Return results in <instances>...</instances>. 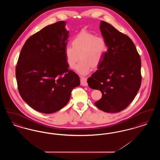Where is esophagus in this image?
<instances>
[{
    "mask_svg": "<svg viewBox=\"0 0 160 160\" xmlns=\"http://www.w3.org/2000/svg\"><path fill=\"white\" fill-rule=\"evenodd\" d=\"M81 84L83 86H88V82H87V78L85 77H81L80 79Z\"/></svg>",
    "mask_w": 160,
    "mask_h": 160,
    "instance_id": "1",
    "label": "esophagus"
}]
</instances>
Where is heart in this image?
<instances>
[{
    "label": "heart",
    "mask_w": 160,
    "mask_h": 160,
    "mask_svg": "<svg viewBox=\"0 0 160 160\" xmlns=\"http://www.w3.org/2000/svg\"><path fill=\"white\" fill-rule=\"evenodd\" d=\"M71 46L65 48V56L70 68H74L77 62L76 70L82 75L90 72L92 67L97 68L103 61L108 47L104 38L97 37L88 32H82L76 35L71 41Z\"/></svg>",
    "instance_id": "1"
}]
</instances>
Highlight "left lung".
<instances>
[{"label":"left lung","mask_w":160,"mask_h":160,"mask_svg":"<svg viewBox=\"0 0 160 160\" xmlns=\"http://www.w3.org/2000/svg\"><path fill=\"white\" fill-rule=\"evenodd\" d=\"M100 30L108 50L88 83L102 93L95 106L107 113H117L129 106L140 88L141 59L128 36L104 21H101Z\"/></svg>","instance_id":"obj_1"}]
</instances>
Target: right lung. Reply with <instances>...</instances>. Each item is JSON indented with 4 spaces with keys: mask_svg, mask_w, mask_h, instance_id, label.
Masks as SVG:
<instances>
[{
    "mask_svg": "<svg viewBox=\"0 0 160 160\" xmlns=\"http://www.w3.org/2000/svg\"><path fill=\"white\" fill-rule=\"evenodd\" d=\"M60 21L44 28L27 39L15 69L18 89L32 108L50 114L68 102L80 78L69 70L65 56L69 32Z\"/></svg>",
    "mask_w": 160,
    "mask_h": 160,
    "instance_id": "1",
    "label": "right lung"
}]
</instances>
